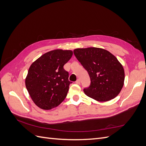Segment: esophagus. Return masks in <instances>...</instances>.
Masks as SVG:
<instances>
[{
	"label": "esophagus",
	"instance_id": "1",
	"mask_svg": "<svg viewBox=\"0 0 146 146\" xmlns=\"http://www.w3.org/2000/svg\"><path fill=\"white\" fill-rule=\"evenodd\" d=\"M76 83L77 84V85H80V79H77V80L76 82Z\"/></svg>",
	"mask_w": 146,
	"mask_h": 146
}]
</instances>
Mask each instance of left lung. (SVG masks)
I'll return each instance as SVG.
<instances>
[{"instance_id":"obj_1","label":"left lung","mask_w":146,"mask_h":146,"mask_svg":"<svg viewBox=\"0 0 146 146\" xmlns=\"http://www.w3.org/2000/svg\"><path fill=\"white\" fill-rule=\"evenodd\" d=\"M74 54L89 74L91 83L85 94L99 102L111 100L123 85L124 70L117 59L108 50L98 47L76 48Z\"/></svg>"}]
</instances>
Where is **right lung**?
<instances>
[{
  "instance_id": "1",
  "label": "right lung",
  "mask_w": 146,
  "mask_h": 146,
  "mask_svg": "<svg viewBox=\"0 0 146 146\" xmlns=\"http://www.w3.org/2000/svg\"><path fill=\"white\" fill-rule=\"evenodd\" d=\"M73 54L56 49L46 53L31 64L25 86L34 103L43 110L58 106L66 98L71 82L63 66Z\"/></svg>"
}]
</instances>
